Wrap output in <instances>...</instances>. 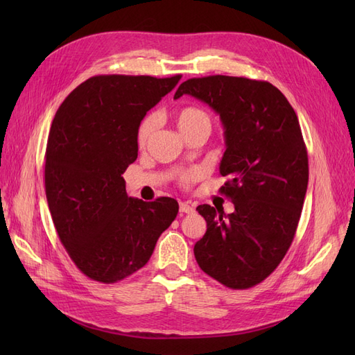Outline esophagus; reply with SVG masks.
Instances as JSON below:
<instances>
[{"label": "esophagus", "instance_id": "34e87169", "mask_svg": "<svg viewBox=\"0 0 355 355\" xmlns=\"http://www.w3.org/2000/svg\"><path fill=\"white\" fill-rule=\"evenodd\" d=\"M179 210H180L182 213H188V214H189V213H194V211H196V209L192 207L189 202H180V204H179Z\"/></svg>", "mask_w": 355, "mask_h": 355}]
</instances>
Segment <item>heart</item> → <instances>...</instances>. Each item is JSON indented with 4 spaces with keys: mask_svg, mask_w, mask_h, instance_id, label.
<instances>
[{
    "mask_svg": "<svg viewBox=\"0 0 355 355\" xmlns=\"http://www.w3.org/2000/svg\"><path fill=\"white\" fill-rule=\"evenodd\" d=\"M173 121L178 127V130L182 133V136H187L188 133L197 130V128H209L210 130L209 114L194 105H187V106H182V108L176 110L173 112ZM155 125H157L155 115L149 114L144 118L141 124H139L137 133H136L139 146L146 145V142L151 139V136L155 130ZM196 179H197V175L194 173V171H189V173H185L184 176H182L180 180L184 185H189Z\"/></svg>",
    "mask_w": 355,
    "mask_h": 355,
    "instance_id": "b5f03b06",
    "label": "heart"
}]
</instances>
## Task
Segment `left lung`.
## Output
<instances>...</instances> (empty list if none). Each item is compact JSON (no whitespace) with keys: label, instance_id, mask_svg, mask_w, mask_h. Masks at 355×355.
I'll list each match as a JSON object with an SVG mask.
<instances>
[{"label":"left lung","instance_id":"1","mask_svg":"<svg viewBox=\"0 0 355 355\" xmlns=\"http://www.w3.org/2000/svg\"><path fill=\"white\" fill-rule=\"evenodd\" d=\"M191 94L220 115L225 151L219 192L234 202L225 214L209 204L196 243L198 266L230 288H250L274 272L292 244L308 187V154L297 115L268 81L228 75L189 78L175 99Z\"/></svg>","mask_w":355,"mask_h":355}]
</instances>
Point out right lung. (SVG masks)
<instances>
[{"instance_id": "right-lung-1", "label": "right lung", "mask_w": 355, "mask_h": 355, "mask_svg": "<svg viewBox=\"0 0 355 355\" xmlns=\"http://www.w3.org/2000/svg\"><path fill=\"white\" fill-rule=\"evenodd\" d=\"M182 75H96L63 101L51 123L44 185L60 243L90 280L112 284L151 257L179 211L175 198L146 202L125 192L137 127Z\"/></svg>"}]
</instances>
